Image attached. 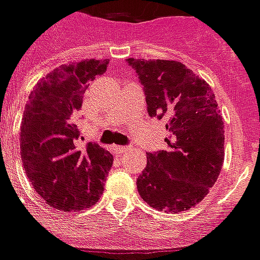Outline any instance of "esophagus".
Masks as SVG:
<instances>
[{
  "label": "esophagus",
  "mask_w": 260,
  "mask_h": 260,
  "mask_svg": "<svg viewBox=\"0 0 260 260\" xmlns=\"http://www.w3.org/2000/svg\"><path fill=\"white\" fill-rule=\"evenodd\" d=\"M114 150H115V153H126L127 152V148L126 146H114Z\"/></svg>",
  "instance_id": "obj_1"
}]
</instances>
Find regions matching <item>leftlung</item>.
Instances as JSON below:
<instances>
[{
  "instance_id": "left-lung-1",
  "label": "left lung",
  "mask_w": 260,
  "mask_h": 260,
  "mask_svg": "<svg viewBox=\"0 0 260 260\" xmlns=\"http://www.w3.org/2000/svg\"><path fill=\"white\" fill-rule=\"evenodd\" d=\"M149 116L166 122L168 150L146 153L137 179L149 206L180 213L199 203L217 182L224 162V122L216 96L186 65L166 59H134Z\"/></svg>"
}]
</instances>
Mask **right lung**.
Listing matches in <instances>:
<instances>
[{"label": "right lung", "mask_w": 260, "mask_h": 260, "mask_svg": "<svg viewBox=\"0 0 260 260\" xmlns=\"http://www.w3.org/2000/svg\"><path fill=\"white\" fill-rule=\"evenodd\" d=\"M107 59L70 62L48 73L28 98L21 120L20 152L35 191L62 212L98 202L114 157L98 144L76 148L80 137L74 116L88 82L107 70Z\"/></svg>", "instance_id": "obj_1"}]
</instances>
